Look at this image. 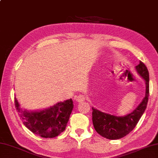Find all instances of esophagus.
I'll return each mask as SVG.
<instances>
[{
	"mask_svg": "<svg viewBox=\"0 0 158 158\" xmlns=\"http://www.w3.org/2000/svg\"><path fill=\"white\" fill-rule=\"evenodd\" d=\"M76 100H77V102H84L85 100V96L83 95V94H79V95H78L76 97Z\"/></svg>",
	"mask_w": 158,
	"mask_h": 158,
	"instance_id": "esophagus-1",
	"label": "esophagus"
}]
</instances>
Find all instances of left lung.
Returning a JSON list of instances; mask_svg holds the SVG:
<instances>
[{"instance_id":"obj_1","label":"left lung","mask_w":158,"mask_h":158,"mask_svg":"<svg viewBox=\"0 0 158 158\" xmlns=\"http://www.w3.org/2000/svg\"><path fill=\"white\" fill-rule=\"evenodd\" d=\"M136 70L145 80L147 85L144 99L131 113L124 117H117L92 108L94 128L100 135L105 138L118 139L131 133L147 108L149 96V73L147 66L141 61L136 66Z\"/></svg>"}]
</instances>
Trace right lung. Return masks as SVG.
I'll use <instances>...</instances> for the list:
<instances>
[{
    "label": "right lung",
    "instance_id": "obj_1",
    "mask_svg": "<svg viewBox=\"0 0 158 158\" xmlns=\"http://www.w3.org/2000/svg\"><path fill=\"white\" fill-rule=\"evenodd\" d=\"M14 104L25 127L33 133L44 138L55 137L64 131L74 106L72 99L37 112L23 110L16 98Z\"/></svg>",
    "mask_w": 158,
    "mask_h": 158
}]
</instances>
